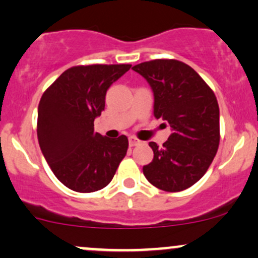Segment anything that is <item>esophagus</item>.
I'll return each instance as SVG.
<instances>
[{
    "label": "esophagus",
    "mask_w": 258,
    "mask_h": 258,
    "mask_svg": "<svg viewBox=\"0 0 258 258\" xmlns=\"http://www.w3.org/2000/svg\"><path fill=\"white\" fill-rule=\"evenodd\" d=\"M128 143L131 147H135V146H137V144H140L141 141L138 140V138L134 137V136H131V137H128Z\"/></svg>",
    "instance_id": "1"
}]
</instances>
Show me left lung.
<instances>
[{
  "label": "left lung",
  "instance_id": "obj_1",
  "mask_svg": "<svg viewBox=\"0 0 258 258\" xmlns=\"http://www.w3.org/2000/svg\"><path fill=\"white\" fill-rule=\"evenodd\" d=\"M132 70L147 79L154 94V116L172 134L159 147L151 142L154 158L143 166L146 179L166 192H179L197 182L219 147V106L213 90L188 64L152 60Z\"/></svg>",
  "mask_w": 258,
  "mask_h": 258
}]
</instances>
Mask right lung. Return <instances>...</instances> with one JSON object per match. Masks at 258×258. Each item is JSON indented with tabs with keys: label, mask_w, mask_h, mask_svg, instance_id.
<instances>
[{
	"label": "right lung",
	"mask_w": 258,
	"mask_h": 258,
	"mask_svg": "<svg viewBox=\"0 0 258 258\" xmlns=\"http://www.w3.org/2000/svg\"><path fill=\"white\" fill-rule=\"evenodd\" d=\"M131 64L71 67L45 90L38 107V140L55 176L76 192L109 185L128 148L126 136L94 132L107 89Z\"/></svg>",
	"instance_id": "1"
}]
</instances>
